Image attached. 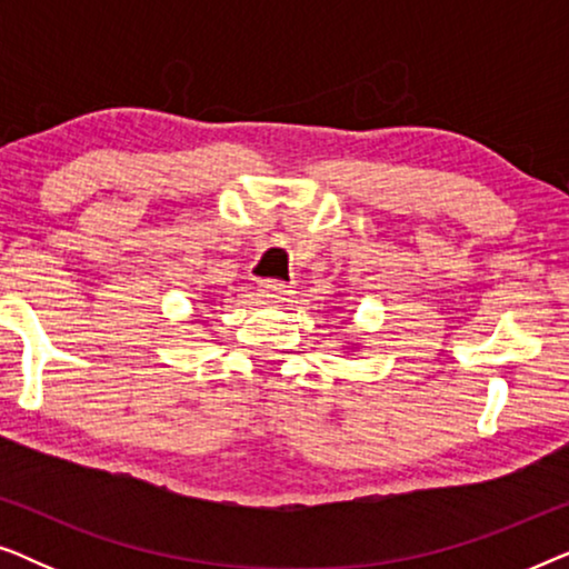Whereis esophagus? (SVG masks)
<instances>
[{"label": "esophagus", "mask_w": 569, "mask_h": 569, "mask_svg": "<svg viewBox=\"0 0 569 569\" xmlns=\"http://www.w3.org/2000/svg\"><path fill=\"white\" fill-rule=\"evenodd\" d=\"M259 292H261V298H267L269 302H287L292 298L290 284L277 282V279H267V282H261Z\"/></svg>", "instance_id": "esophagus-1"}]
</instances>
